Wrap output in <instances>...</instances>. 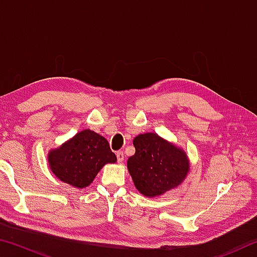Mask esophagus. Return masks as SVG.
<instances>
[{
  "instance_id": "1",
  "label": "esophagus",
  "mask_w": 257,
  "mask_h": 257,
  "mask_svg": "<svg viewBox=\"0 0 257 257\" xmlns=\"http://www.w3.org/2000/svg\"><path fill=\"white\" fill-rule=\"evenodd\" d=\"M116 160H118L119 163H122L123 162V160H124L123 152H118V153H116Z\"/></svg>"
}]
</instances>
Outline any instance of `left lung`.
Returning a JSON list of instances; mask_svg holds the SVG:
<instances>
[{
	"mask_svg": "<svg viewBox=\"0 0 257 257\" xmlns=\"http://www.w3.org/2000/svg\"><path fill=\"white\" fill-rule=\"evenodd\" d=\"M136 152L127 162L135 187L146 197H155L176 188L189 171L184 151L155 133L138 135L134 139Z\"/></svg>",
	"mask_w": 257,
	"mask_h": 257,
	"instance_id": "1",
	"label": "left lung"
}]
</instances>
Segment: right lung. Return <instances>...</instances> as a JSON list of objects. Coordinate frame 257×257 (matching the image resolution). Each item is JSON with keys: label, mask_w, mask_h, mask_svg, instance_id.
<instances>
[{"label": "right lung", "mask_w": 257, "mask_h": 257, "mask_svg": "<svg viewBox=\"0 0 257 257\" xmlns=\"http://www.w3.org/2000/svg\"><path fill=\"white\" fill-rule=\"evenodd\" d=\"M116 156L108 142L93 130H81L76 136L49 153V165L55 177L76 188L92 184L106 163H115Z\"/></svg>", "instance_id": "1"}]
</instances>
